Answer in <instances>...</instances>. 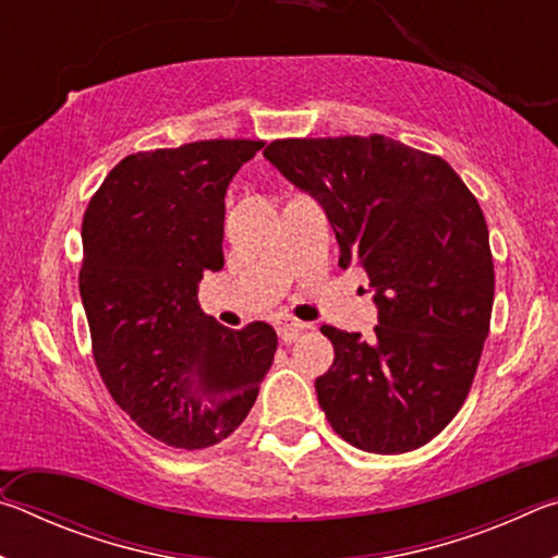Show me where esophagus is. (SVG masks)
<instances>
[{
  "mask_svg": "<svg viewBox=\"0 0 558 558\" xmlns=\"http://www.w3.org/2000/svg\"><path fill=\"white\" fill-rule=\"evenodd\" d=\"M310 325L300 323V319L290 317V315H278L276 317V332L286 339V342H292V339H298L300 332H305Z\"/></svg>",
  "mask_w": 558,
  "mask_h": 558,
  "instance_id": "esophagus-1",
  "label": "esophagus"
}]
</instances>
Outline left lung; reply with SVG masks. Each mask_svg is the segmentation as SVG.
I'll return each instance as SVG.
<instances>
[{
	"mask_svg": "<svg viewBox=\"0 0 558 558\" xmlns=\"http://www.w3.org/2000/svg\"><path fill=\"white\" fill-rule=\"evenodd\" d=\"M266 159L323 204L339 266L369 276L372 339L323 325L335 362L315 381L349 446L396 456L456 418L489 332L495 266L483 209L446 159L384 135L272 140Z\"/></svg>",
	"mask_w": 558,
	"mask_h": 558,
	"instance_id": "1",
	"label": "left lung"
}]
</instances>
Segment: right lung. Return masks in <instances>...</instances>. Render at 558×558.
Listing matches in <instances>:
<instances>
[{
    "label": "right lung",
    "instance_id": "obj_1",
    "mask_svg": "<svg viewBox=\"0 0 558 558\" xmlns=\"http://www.w3.org/2000/svg\"><path fill=\"white\" fill-rule=\"evenodd\" d=\"M263 140H199L128 155L83 216L81 300L116 403L165 446L211 448L241 426L278 347L276 329H229L196 286L223 268L226 186Z\"/></svg>",
    "mask_w": 558,
    "mask_h": 558
}]
</instances>
